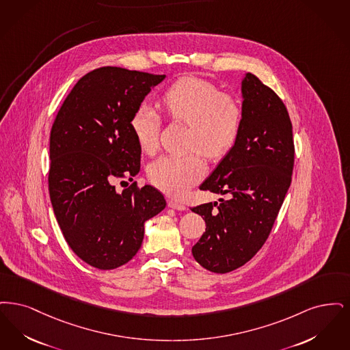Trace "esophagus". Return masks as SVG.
I'll list each match as a JSON object with an SVG mask.
<instances>
[{"label": "esophagus", "mask_w": 350, "mask_h": 350, "mask_svg": "<svg viewBox=\"0 0 350 350\" xmlns=\"http://www.w3.org/2000/svg\"><path fill=\"white\" fill-rule=\"evenodd\" d=\"M168 206L172 208V209H175V211H185V205H184V204L176 201V200H172V198L168 200Z\"/></svg>", "instance_id": "1"}]
</instances>
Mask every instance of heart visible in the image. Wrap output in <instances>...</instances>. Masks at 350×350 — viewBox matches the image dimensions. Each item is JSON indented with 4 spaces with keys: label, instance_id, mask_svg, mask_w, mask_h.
<instances>
[{
    "label": "heart",
    "instance_id": "obj_1",
    "mask_svg": "<svg viewBox=\"0 0 350 350\" xmlns=\"http://www.w3.org/2000/svg\"><path fill=\"white\" fill-rule=\"evenodd\" d=\"M161 103L171 120L188 125L187 150L221 159L237 145L243 126V108L234 95L221 92L212 81L183 77L162 94ZM129 125L142 152L157 150L161 116L152 106L137 107ZM198 152L159 157L148 168L150 182L170 196L182 198L205 174L204 159Z\"/></svg>",
    "mask_w": 350,
    "mask_h": 350
}]
</instances>
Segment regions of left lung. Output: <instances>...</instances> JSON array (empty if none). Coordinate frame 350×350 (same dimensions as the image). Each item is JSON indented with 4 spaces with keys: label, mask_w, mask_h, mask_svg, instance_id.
Wrapping results in <instances>:
<instances>
[{
    "label": "left lung",
    "mask_w": 350,
    "mask_h": 350,
    "mask_svg": "<svg viewBox=\"0 0 350 350\" xmlns=\"http://www.w3.org/2000/svg\"><path fill=\"white\" fill-rule=\"evenodd\" d=\"M242 92L238 142L200 187L228 198L192 208L206 225L192 255L214 273L235 271L258 254L272 231L294 167L293 125L281 98L251 73L242 81Z\"/></svg>",
    "instance_id": "obj_1"
}]
</instances>
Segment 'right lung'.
<instances>
[{"label": "right lung", "mask_w": 350, "mask_h": 350, "mask_svg": "<svg viewBox=\"0 0 350 350\" xmlns=\"http://www.w3.org/2000/svg\"><path fill=\"white\" fill-rule=\"evenodd\" d=\"M165 75L103 66L82 77L65 98L49 136L48 189L62 235L77 256L115 269L136 255L144 224L166 206L152 185L133 182L141 148L131 118Z\"/></svg>", "instance_id": "right-lung-1"}]
</instances>
